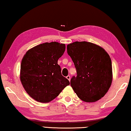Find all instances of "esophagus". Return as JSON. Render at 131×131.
Segmentation results:
<instances>
[{"label":"esophagus","instance_id":"1","mask_svg":"<svg viewBox=\"0 0 131 131\" xmlns=\"http://www.w3.org/2000/svg\"><path fill=\"white\" fill-rule=\"evenodd\" d=\"M66 78H67L68 81H70V75H67V77H66Z\"/></svg>","mask_w":131,"mask_h":131}]
</instances>
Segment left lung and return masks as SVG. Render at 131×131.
Returning <instances> with one entry per match:
<instances>
[{"label":"left lung","mask_w":131,"mask_h":131,"mask_svg":"<svg viewBox=\"0 0 131 131\" xmlns=\"http://www.w3.org/2000/svg\"><path fill=\"white\" fill-rule=\"evenodd\" d=\"M67 50L77 70V77L70 81L74 92L84 102L100 100L112 81L109 54L101 46L87 41L74 42L67 45Z\"/></svg>","instance_id":"left-lung-1"}]
</instances>
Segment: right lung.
Instances as JSON below:
<instances>
[{
  "label": "right lung",
  "mask_w": 131,
  "mask_h": 131,
  "mask_svg": "<svg viewBox=\"0 0 131 131\" xmlns=\"http://www.w3.org/2000/svg\"><path fill=\"white\" fill-rule=\"evenodd\" d=\"M65 44L54 41L40 44L24 55L20 66V79L26 92L40 102H49L70 85L61 75L58 60L63 56Z\"/></svg>",
  "instance_id": "right-lung-1"
}]
</instances>
